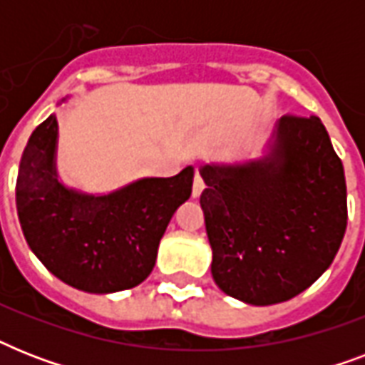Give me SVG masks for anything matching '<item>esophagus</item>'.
<instances>
[{
    "mask_svg": "<svg viewBox=\"0 0 365 365\" xmlns=\"http://www.w3.org/2000/svg\"><path fill=\"white\" fill-rule=\"evenodd\" d=\"M205 180H202V176H200L199 172L195 174V180H193V197L197 199V197H200V193L205 191Z\"/></svg>",
    "mask_w": 365,
    "mask_h": 365,
    "instance_id": "obj_1",
    "label": "esophagus"
}]
</instances>
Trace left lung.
<instances>
[{
	"label": "left lung",
	"instance_id": "8db88e82",
	"mask_svg": "<svg viewBox=\"0 0 365 365\" xmlns=\"http://www.w3.org/2000/svg\"><path fill=\"white\" fill-rule=\"evenodd\" d=\"M212 277L250 305L282 303L334 261L346 229L343 163L318 117L284 115L271 155L202 166Z\"/></svg>",
	"mask_w": 365,
	"mask_h": 365
}]
</instances>
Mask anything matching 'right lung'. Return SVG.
I'll use <instances>...</instances> for the list:
<instances>
[{
  "label": "right lung",
  "mask_w": 365,
  "mask_h": 365,
  "mask_svg": "<svg viewBox=\"0 0 365 365\" xmlns=\"http://www.w3.org/2000/svg\"><path fill=\"white\" fill-rule=\"evenodd\" d=\"M58 123L31 132L16 178V210L26 242L62 282L91 294L138 286L153 271L166 225L191 197L193 168L145 178L104 197L66 189L56 180Z\"/></svg>",
  "instance_id": "add662e5"
}]
</instances>
